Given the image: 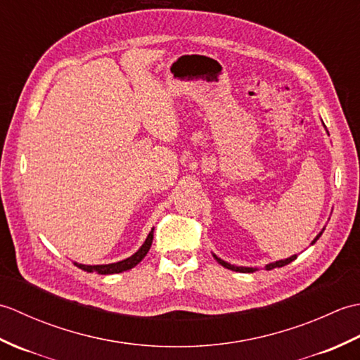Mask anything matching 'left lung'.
Instances as JSON below:
<instances>
[{
  "mask_svg": "<svg viewBox=\"0 0 360 360\" xmlns=\"http://www.w3.org/2000/svg\"><path fill=\"white\" fill-rule=\"evenodd\" d=\"M320 235H322V232H320L316 238H314V241H312L311 244H314L319 238H320ZM215 257V259L217 262L221 264V266H224V267H227V269H232V271H236V272H255L257 271V267H243V266H232L231 263H226L224 259H221V258H218L217 255H213ZM297 258V255H292V257H289V258H286V259H280V262H275V263H269V264H266V267L264 269L266 271H271V269H274V267H281V266H286V264H289L290 262H294V259Z\"/></svg>",
  "mask_w": 360,
  "mask_h": 360,
  "instance_id": "left-lung-1",
  "label": "left lung"
}]
</instances>
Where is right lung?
<instances>
[{
    "mask_svg": "<svg viewBox=\"0 0 360 360\" xmlns=\"http://www.w3.org/2000/svg\"><path fill=\"white\" fill-rule=\"evenodd\" d=\"M151 243H153V229H151V232L148 233L147 240H145V243L141 246V249L137 250L136 254H133L131 257L122 259V262L111 263V264H97V266H88V264H79V263H74V264L80 267V269L86 271V272H97V274H102V275L119 274V272L131 269V267H134L137 263H141L142 258L147 255V252L150 250Z\"/></svg>",
    "mask_w": 360,
    "mask_h": 360,
    "instance_id": "add662e5",
    "label": "right lung"
}]
</instances>
